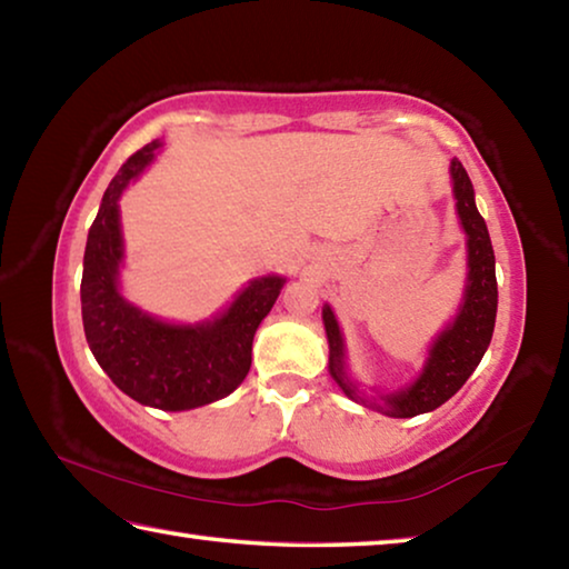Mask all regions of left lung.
Here are the masks:
<instances>
[{"label": "left lung", "instance_id": "obj_1", "mask_svg": "<svg viewBox=\"0 0 569 569\" xmlns=\"http://www.w3.org/2000/svg\"><path fill=\"white\" fill-rule=\"evenodd\" d=\"M451 178H455V196L461 226L467 230L469 248V283L465 293V306L457 316L455 326L439 336L431 346L429 361L423 366L421 377L409 389L389 393L383 407H373L387 411L389 417H417L441 407L447 399L465 387V381L477 369L481 356H485L489 341H492L495 319H497V276H495V250L489 240V230L485 218L479 216L475 206V188L461 162H451ZM323 326L329 336V371L336 383L343 389L346 397L361 399L359 391L346 377L343 369V341L339 323L333 319L329 306L323 308Z\"/></svg>", "mask_w": 569, "mask_h": 569}]
</instances>
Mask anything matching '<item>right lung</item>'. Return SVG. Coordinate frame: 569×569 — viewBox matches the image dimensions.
Wrapping results in <instances>:
<instances>
[{"label": "right lung", "instance_id": "1", "mask_svg": "<svg viewBox=\"0 0 569 569\" xmlns=\"http://www.w3.org/2000/svg\"><path fill=\"white\" fill-rule=\"evenodd\" d=\"M158 146L152 140L130 156L104 190L84 248L82 323L92 356L114 387L148 407L182 411L223 399L240 387L250 369L256 329L273 308L283 278L253 281L220 319L200 326L162 323L124 301L118 293V198Z\"/></svg>", "mask_w": 569, "mask_h": 569}]
</instances>
